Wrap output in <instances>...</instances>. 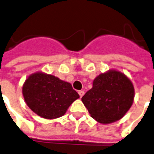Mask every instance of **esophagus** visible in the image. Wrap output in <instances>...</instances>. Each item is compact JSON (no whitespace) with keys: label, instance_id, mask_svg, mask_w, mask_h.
I'll return each mask as SVG.
<instances>
[{"label":"esophagus","instance_id":"34e87169","mask_svg":"<svg viewBox=\"0 0 154 154\" xmlns=\"http://www.w3.org/2000/svg\"><path fill=\"white\" fill-rule=\"evenodd\" d=\"M78 94H79L80 97H82V96H83V95L85 94V92L83 91V90H80V91H78Z\"/></svg>","mask_w":154,"mask_h":154}]
</instances>
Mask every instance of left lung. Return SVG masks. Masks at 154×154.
<instances>
[{"label": "left lung", "instance_id": "8db88e82", "mask_svg": "<svg viewBox=\"0 0 154 154\" xmlns=\"http://www.w3.org/2000/svg\"><path fill=\"white\" fill-rule=\"evenodd\" d=\"M134 85L123 72L108 70L93 82L82 101L94 120L101 124H110L122 119L133 105Z\"/></svg>", "mask_w": 154, "mask_h": 154}]
</instances>
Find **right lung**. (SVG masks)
Instances as JSON below:
<instances>
[{
    "instance_id": "add662e5",
    "label": "right lung",
    "mask_w": 154,
    "mask_h": 154,
    "mask_svg": "<svg viewBox=\"0 0 154 154\" xmlns=\"http://www.w3.org/2000/svg\"><path fill=\"white\" fill-rule=\"evenodd\" d=\"M22 94L32 112L49 120L62 117L70 105L80 97L70 83L42 71L26 78Z\"/></svg>"
}]
</instances>
